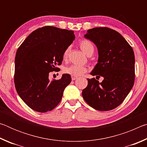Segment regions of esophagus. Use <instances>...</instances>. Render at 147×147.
I'll return each mask as SVG.
<instances>
[{
  "label": "esophagus",
  "mask_w": 147,
  "mask_h": 147,
  "mask_svg": "<svg viewBox=\"0 0 147 147\" xmlns=\"http://www.w3.org/2000/svg\"><path fill=\"white\" fill-rule=\"evenodd\" d=\"M71 78H72V80H75L76 79L78 78V77L74 76H71Z\"/></svg>",
  "instance_id": "esophagus-1"
}]
</instances>
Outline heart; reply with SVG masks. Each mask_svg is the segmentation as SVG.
Here are the masks:
<instances>
[{"mask_svg": "<svg viewBox=\"0 0 147 147\" xmlns=\"http://www.w3.org/2000/svg\"><path fill=\"white\" fill-rule=\"evenodd\" d=\"M80 47L82 51L84 53H85L87 56L90 55L91 54L93 53L94 51V47L93 45L92 44L91 41L88 40H82L79 43ZM69 47L67 48L65 50L63 58L64 59H67L68 58L69 53ZM65 72L67 74H71V76H78L82 75L87 72V68L84 66H80V65H72L68 67L65 69Z\"/></svg>", "mask_w": 147, "mask_h": 147, "instance_id": "heart-1", "label": "heart"}]
</instances>
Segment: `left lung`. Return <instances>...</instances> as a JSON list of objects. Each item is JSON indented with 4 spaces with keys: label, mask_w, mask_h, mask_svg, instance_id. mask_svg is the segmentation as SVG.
<instances>
[{
    "label": "left lung",
    "mask_w": 147,
    "mask_h": 147,
    "mask_svg": "<svg viewBox=\"0 0 147 147\" xmlns=\"http://www.w3.org/2000/svg\"><path fill=\"white\" fill-rule=\"evenodd\" d=\"M84 38L93 42L98 49V62L90 74L104 80L99 82L94 78H88L82 96L96 110H111L123 102L133 88L134 51L118 32L106 27L89 29Z\"/></svg>",
    "instance_id": "8db88e82"
}]
</instances>
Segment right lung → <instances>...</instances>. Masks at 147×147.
<instances>
[{
	"instance_id": "obj_1",
	"label": "right lung",
	"mask_w": 147,
	"mask_h": 147,
	"mask_svg": "<svg viewBox=\"0 0 147 147\" xmlns=\"http://www.w3.org/2000/svg\"><path fill=\"white\" fill-rule=\"evenodd\" d=\"M75 39L74 32L47 26L32 32L17 49L14 82L17 93L31 109L45 113L60 102L71 75L51 80L49 73L61 65L63 54Z\"/></svg>"
}]
</instances>
